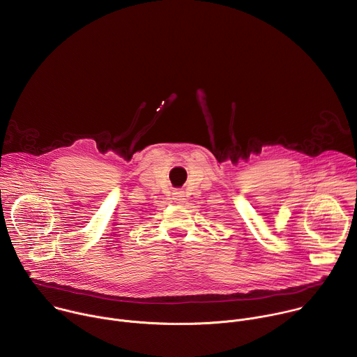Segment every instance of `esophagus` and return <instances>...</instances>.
Here are the masks:
<instances>
[{"mask_svg": "<svg viewBox=\"0 0 357 357\" xmlns=\"http://www.w3.org/2000/svg\"><path fill=\"white\" fill-rule=\"evenodd\" d=\"M172 199L176 202V203H182L185 200V192L182 189H176L174 190L172 193Z\"/></svg>", "mask_w": 357, "mask_h": 357, "instance_id": "obj_1", "label": "esophagus"}]
</instances>
